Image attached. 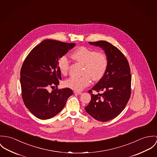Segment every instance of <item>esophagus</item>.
<instances>
[{
  "mask_svg": "<svg viewBox=\"0 0 157 157\" xmlns=\"http://www.w3.org/2000/svg\"><path fill=\"white\" fill-rule=\"evenodd\" d=\"M74 93L75 94H78V95H81L82 94V92L81 91H74Z\"/></svg>",
  "mask_w": 157,
  "mask_h": 157,
  "instance_id": "1",
  "label": "esophagus"
}]
</instances>
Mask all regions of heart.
<instances>
[{"mask_svg":"<svg viewBox=\"0 0 157 157\" xmlns=\"http://www.w3.org/2000/svg\"><path fill=\"white\" fill-rule=\"evenodd\" d=\"M76 61L84 64L82 76H71L65 81L64 86L76 91L82 90L91 84V79L98 81L102 78L108 67V58L103 52L86 47L78 48L71 55ZM69 60L66 56H63L59 59L58 67L61 73L66 75L69 68Z\"/></svg>","mask_w":157,"mask_h":157,"instance_id":"b5f03b06","label":"heart"}]
</instances>
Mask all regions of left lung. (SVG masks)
I'll return each mask as SVG.
<instances>
[{
  "label": "left lung",
  "instance_id": "8db88e82",
  "mask_svg": "<svg viewBox=\"0 0 157 157\" xmlns=\"http://www.w3.org/2000/svg\"><path fill=\"white\" fill-rule=\"evenodd\" d=\"M99 46L108 58V67L104 76L92 88L101 93L93 94L85 108L88 114L100 122L114 119L124 109L131 96V75L128 61L122 52L106 41L89 42Z\"/></svg>",
  "mask_w": 157,
  "mask_h": 157
}]
</instances>
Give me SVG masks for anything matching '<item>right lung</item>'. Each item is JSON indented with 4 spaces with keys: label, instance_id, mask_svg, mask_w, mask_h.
<instances>
[{
    "label": "right lung",
    "instance_id": "1",
    "mask_svg": "<svg viewBox=\"0 0 157 157\" xmlns=\"http://www.w3.org/2000/svg\"><path fill=\"white\" fill-rule=\"evenodd\" d=\"M75 45L45 40L33 48L25 59L20 70L22 99L26 107L37 118L46 120L54 117L73 94L69 88H57L61 79L58 63ZM55 87L51 92L48 91L49 87Z\"/></svg>",
    "mask_w": 157,
    "mask_h": 157
}]
</instances>
